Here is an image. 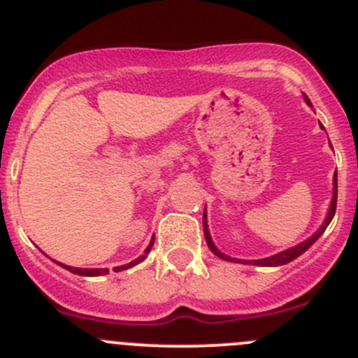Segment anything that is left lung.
I'll return each instance as SVG.
<instances>
[{
    "mask_svg": "<svg viewBox=\"0 0 358 358\" xmlns=\"http://www.w3.org/2000/svg\"><path fill=\"white\" fill-rule=\"evenodd\" d=\"M304 101L309 105V107H313L311 100H309V98L306 96V94H304ZM320 128H322V130H325V128H323V124H320ZM330 148H332V145H330ZM336 206H338V172L334 173V189H332V200H330L329 213H327L325 221H323V223H322V227H320L318 230H316V232L313 234L311 237H309V239L302 241V243L297 244V246L290 248V250L281 251V253L272 255V257L260 258V260H239V258H232V257H228V255L221 253V251L216 248V244L213 243V237H210L209 227H207V213H206V210H203V236H206V243H207V246H209V250L213 251V253L216 255V257L223 258V260L237 262V264L258 265V267H279V265H285V264H288V262L295 260V258H297V257H301V255L304 253V251H308L309 248H311L313 244H315L316 241H318V237L322 236L323 232H325V228L329 227V223H330V221H332V217H334Z\"/></svg>",
    "mask_w": 358,
    "mask_h": 358,
    "instance_id": "8db88e82",
    "label": "left lung"
}]
</instances>
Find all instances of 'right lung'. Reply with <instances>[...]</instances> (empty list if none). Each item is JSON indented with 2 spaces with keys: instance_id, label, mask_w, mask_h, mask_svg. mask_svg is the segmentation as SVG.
I'll list each match as a JSON object with an SVG mask.
<instances>
[{
  "instance_id": "right-lung-1",
  "label": "right lung",
  "mask_w": 358,
  "mask_h": 358,
  "mask_svg": "<svg viewBox=\"0 0 358 358\" xmlns=\"http://www.w3.org/2000/svg\"><path fill=\"white\" fill-rule=\"evenodd\" d=\"M152 244H155V239H151V243H149V246L145 248V251H144V255H142V257L135 258V260H134V262H130V264L119 265V267H114V271H115V272H119V271H126V268H130V267H134V265L141 264V262L144 260V258L148 257V255H149V251H151ZM54 262H56V260H54ZM56 264H57V265H61V267H63V268H66V271L73 272V274H79V275H90V278H93V275H103V274H108V268H80V267H70V265H64V264H61V262H56Z\"/></svg>"
}]
</instances>
